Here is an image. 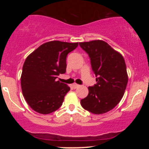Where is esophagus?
<instances>
[{
    "label": "esophagus",
    "mask_w": 149,
    "mask_h": 149,
    "mask_svg": "<svg viewBox=\"0 0 149 149\" xmlns=\"http://www.w3.org/2000/svg\"><path fill=\"white\" fill-rule=\"evenodd\" d=\"M80 85H78V84H76V83H74V84H73L72 85V87L74 89H76V88H78V87H79Z\"/></svg>",
    "instance_id": "1"
}]
</instances>
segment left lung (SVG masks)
I'll use <instances>...</instances> for the list:
<instances>
[{"mask_svg": "<svg viewBox=\"0 0 149 149\" xmlns=\"http://www.w3.org/2000/svg\"><path fill=\"white\" fill-rule=\"evenodd\" d=\"M88 54L97 83L80 104L95 114L105 113L119 103L127 87L128 77L124 58L103 40L79 42Z\"/></svg>", "mask_w": 149, "mask_h": 149, "instance_id": "1", "label": "left lung"}]
</instances>
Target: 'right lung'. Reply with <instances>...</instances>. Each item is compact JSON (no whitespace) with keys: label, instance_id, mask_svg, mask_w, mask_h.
Returning a JSON list of instances; mask_svg holds the SVG:
<instances>
[{"label":"right lung","instance_id":"obj_1","mask_svg":"<svg viewBox=\"0 0 149 149\" xmlns=\"http://www.w3.org/2000/svg\"><path fill=\"white\" fill-rule=\"evenodd\" d=\"M78 42L49 41L39 46L27 57L22 68L21 86L26 101L33 110L48 114L62 105L70 88L57 81L66 72V57Z\"/></svg>","mask_w":149,"mask_h":149}]
</instances>
